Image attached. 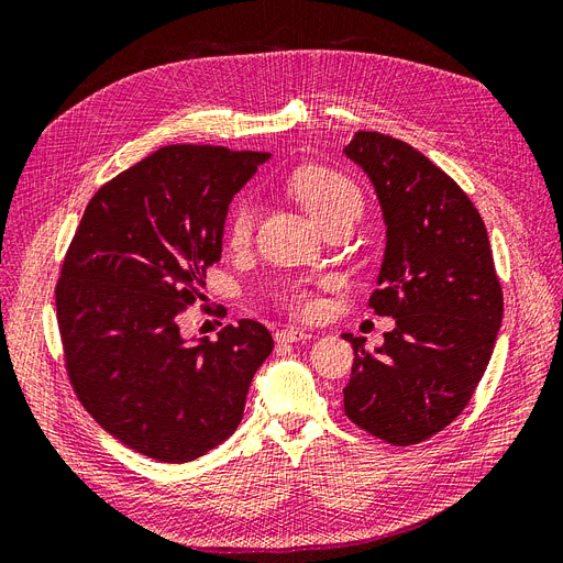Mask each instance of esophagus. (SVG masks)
<instances>
[{"instance_id": "esophagus-1", "label": "esophagus", "mask_w": 563, "mask_h": 563, "mask_svg": "<svg viewBox=\"0 0 563 563\" xmlns=\"http://www.w3.org/2000/svg\"><path fill=\"white\" fill-rule=\"evenodd\" d=\"M308 338H312V333L305 329H298V327H286L275 333L277 343H300V340H308Z\"/></svg>"}]
</instances>
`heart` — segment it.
<instances>
[{
	"label": "heart",
	"mask_w": 563,
	"mask_h": 563,
	"mask_svg": "<svg viewBox=\"0 0 563 563\" xmlns=\"http://www.w3.org/2000/svg\"><path fill=\"white\" fill-rule=\"evenodd\" d=\"M288 187H291L294 197L300 201V207L310 213V218L317 225L343 211L360 213V207H362V197H360V190H356V185L343 174L331 172V168H323V166L300 168V172L291 176ZM253 223H255L253 203L249 199H240L234 203V209L228 218L230 246L234 249L246 246L251 240ZM284 302L286 308L298 317H314L319 312V298L312 291H308V288H291V291L284 296Z\"/></svg>",
	"instance_id": "1"
}]
</instances>
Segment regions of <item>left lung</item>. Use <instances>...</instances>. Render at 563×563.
I'll return each mask as SVG.
<instances>
[{"label": "left lung", "instance_id": "left-lung-1", "mask_svg": "<svg viewBox=\"0 0 563 563\" xmlns=\"http://www.w3.org/2000/svg\"><path fill=\"white\" fill-rule=\"evenodd\" d=\"M343 152L376 187L387 228L368 305L397 321L376 352L343 335L354 350L345 416L387 444L411 446L472 399L498 338L503 288L484 220L451 176L378 131H356Z\"/></svg>", "mask_w": 563, "mask_h": 563}]
</instances>
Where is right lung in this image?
<instances>
[{
	"instance_id": "right-lung-1",
	"label": "right lung",
	"mask_w": 563,
	"mask_h": 563,
	"mask_svg": "<svg viewBox=\"0 0 563 563\" xmlns=\"http://www.w3.org/2000/svg\"><path fill=\"white\" fill-rule=\"evenodd\" d=\"M269 152L166 145L91 197L56 286L67 376L93 420L159 463H190L236 430L272 335L242 319L187 343L232 197Z\"/></svg>"
}]
</instances>
